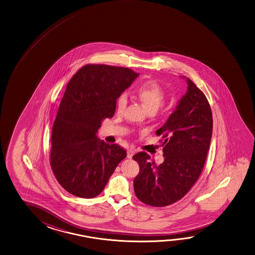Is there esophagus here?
Listing matches in <instances>:
<instances>
[{
  "mask_svg": "<svg viewBox=\"0 0 255 255\" xmlns=\"http://www.w3.org/2000/svg\"><path fill=\"white\" fill-rule=\"evenodd\" d=\"M134 153H135V151H134V149H128V158L131 159V158L133 157Z\"/></svg>",
  "mask_w": 255,
  "mask_h": 255,
  "instance_id": "obj_1",
  "label": "esophagus"
}]
</instances>
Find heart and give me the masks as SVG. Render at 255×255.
I'll list each match as a JSON object with an SVG mask.
<instances>
[{"label": "heart", "mask_w": 255, "mask_h": 255, "mask_svg": "<svg viewBox=\"0 0 255 255\" xmlns=\"http://www.w3.org/2000/svg\"><path fill=\"white\" fill-rule=\"evenodd\" d=\"M135 95L148 111H157L165 99V93L162 86L153 81H146L139 85L135 91ZM127 104V95L125 93H122L117 99V111L119 113H122L125 111Z\"/></svg>", "instance_id": "b5f03b06"}]
</instances>
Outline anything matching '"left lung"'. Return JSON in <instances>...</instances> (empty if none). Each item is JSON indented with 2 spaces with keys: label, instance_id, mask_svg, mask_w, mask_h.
<instances>
[{
  "label": "left lung",
  "instance_id": "left-lung-1",
  "mask_svg": "<svg viewBox=\"0 0 255 255\" xmlns=\"http://www.w3.org/2000/svg\"><path fill=\"white\" fill-rule=\"evenodd\" d=\"M185 78V76H183ZM188 88L164 125L156 131L164 141V161L160 165L149 162L140 152L134 178L137 199L153 207H165L183 198L202 171L212 136V112L207 98L193 82L186 78Z\"/></svg>",
  "mask_w": 255,
  "mask_h": 255
}]
</instances>
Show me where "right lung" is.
I'll use <instances>...</instances> for the list:
<instances>
[{
  "label": "right lung",
  "instance_id": "right-lung-1",
  "mask_svg": "<svg viewBox=\"0 0 255 255\" xmlns=\"http://www.w3.org/2000/svg\"><path fill=\"white\" fill-rule=\"evenodd\" d=\"M139 74L128 68L87 65L65 89L52 128L50 163L64 189L92 199L104 190L125 150L98 138L102 121L114 116L116 101Z\"/></svg>",
  "mask_w": 255,
  "mask_h": 255
}]
</instances>
